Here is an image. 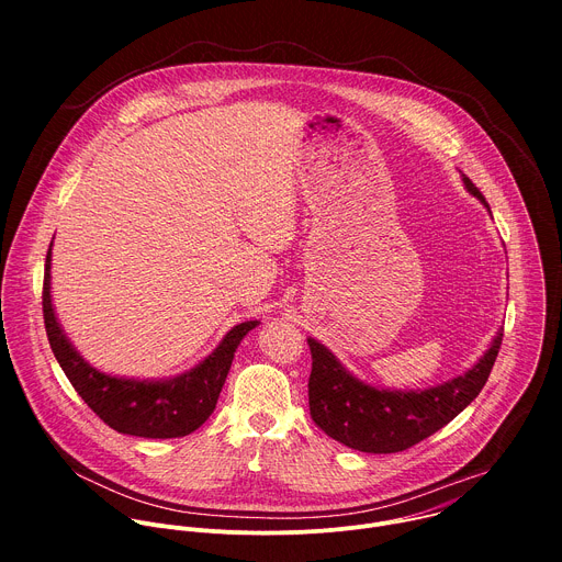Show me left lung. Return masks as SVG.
<instances>
[{
  "label": "left lung",
  "mask_w": 562,
  "mask_h": 562,
  "mask_svg": "<svg viewBox=\"0 0 562 562\" xmlns=\"http://www.w3.org/2000/svg\"><path fill=\"white\" fill-rule=\"evenodd\" d=\"M471 195L487 209L480 189L462 176ZM492 213V211H490ZM308 375V412L313 423L334 440L367 453L405 451L451 423L471 400L483 391L503 345L496 334L485 351L464 375L418 391H389L371 386L351 375L340 360L313 338Z\"/></svg>",
  "instance_id": "obj_1"
}]
</instances>
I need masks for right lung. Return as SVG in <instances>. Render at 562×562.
<instances>
[{
    "label": "right lung",
    "instance_id": "add662e5",
    "mask_svg": "<svg viewBox=\"0 0 562 562\" xmlns=\"http://www.w3.org/2000/svg\"><path fill=\"white\" fill-rule=\"evenodd\" d=\"M42 308L50 349L75 391L111 429L139 438H182L202 427L217 405L237 345L260 325L258 319L235 325L215 351L187 373L169 380H131L98 371L66 340L50 302V249Z\"/></svg>",
    "mask_w": 562,
    "mask_h": 562
}]
</instances>
